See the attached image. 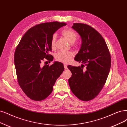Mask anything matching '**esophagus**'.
Segmentation results:
<instances>
[{"mask_svg": "<svg viewBox=\"0 0 127 127\" xmlns=\"http://www.w3.org/2000/svg\"><path fill=\"white\" fill-rule=\"evenodd\" d=\"M64 67L65 69H67V66L66 64H64Z\"/></svg>", "mask_w": 127, "mask_h": 127, "instance_id": "obj_1", "label": "esophagus"}]
</instances>
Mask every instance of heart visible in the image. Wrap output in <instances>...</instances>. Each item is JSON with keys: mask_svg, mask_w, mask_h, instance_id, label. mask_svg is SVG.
<instances>
[{"mask_svg": "<svg viewBox=\"0 0 127 127\" xmlns=\"http://www.w3.org/2000/svg\"><path fill=\"white\" fill-rule=\"evenodd\" d=\"M61 34L69 42L72 43V45L74 46H77V44L75 43L74 42L75 41L77 38V35L76 33L73 31L71 29H65L63 30L61 32ZM56 35L54 34L52 36L51 40V46L52 49H54L55 47V43H56ZM73 56V53L71 51L68 52H64L60 51L56 55L55 59L56 61L59 62L67 63H68L70 60H71L72 56Z\"/></svg>", "mask_w": 127, "mask_h": 127, "instance_id": "heart-1", "label": "heart"}]
</instances>
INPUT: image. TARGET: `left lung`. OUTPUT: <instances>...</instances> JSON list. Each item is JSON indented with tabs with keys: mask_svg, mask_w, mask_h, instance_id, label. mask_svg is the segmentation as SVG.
I'll return each instance as SVG.
<instances>
[{
	"mask_svg": "<svg viewBox=\"0 0 127 127\" xmlns=\"http://www.w3.org/2000/svg\"><path fill=\"white\" fill-rule=\"evenodd\" d=\"M72 27L82 38L80 50L74 60L83 64L67 66L72 72L69 85L78 99L89 101L105 85L111 66L110 54L103 37L93 28L80 23H74Z\"/></svg>",
	"mask_w": 127,
	"mask_h": 127,
	"instance_id": "8db88e82",
	"label": "left lung"
}]
</instances>
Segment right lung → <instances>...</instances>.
Listing matches in <instances>:
<instances>
[{
  "label": "right lung",
  "instance_id": "add662e5",
  "mask_svg": "<svg viewBox=\"0 0 127 127\" xmlns=\"http://www.w3.org/2000/svg\"><path fill=\"white\" fill-rule=\"evenodd\" d=\"M66 24L57 21L40 23L31 28L23 35L15 50L14 62L17 81L30 99L41 101L49 96L53 86L64 70L63 64L42 65L44 60L52 61L51 40L54 32Z\"/></svg>",
  "mask_w": 127,
  "mask_h": 127
}]
</instances>
